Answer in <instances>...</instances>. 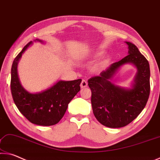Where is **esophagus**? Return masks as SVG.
Listing matches in <instances>:
<instances>
[{
	"instance_id": "1",
	"label": "esophagus",
	"mask_w": 160,
	"mask_h": 160,
	"mask_svg": "<svg viewBox=\"0 0 160 160\" xmlns=\"http://www.w3.org/2000/svg\"><path fill=\"white\" fill-rule=\"evenodd\" d=\"M87 86H88L87 82H86V81H85V80H82V83H81V84H80L81 88H84L86 87H87Z\"/></svg>"
}]
</instances>
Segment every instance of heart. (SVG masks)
Returning a JSON list of instances; mask_svg holds the SVG:
<instances>
[{
	"label": "heart",
	"mask_w": 160,
	"mask_h": 160,
	"mask_svg": "<svg viewBox=\"0 0 160 160\" xmlns=\"http://www.w3.org/2000/svg\"><path fill=\"white\" fill-rule=\"evenodd\" d=\"M102 54H103V52H96L95 53L93 54L88 59H89V60H91V61H92V60L98 59L99 57H101L102 55ZM108 63V60L105 59L103 61H102L100 63H98V64L95 65V66L93 67L92 71L95 73H100L103 69H105V68L106 67Z\"/></svg>",
	"instance_id": "1"
}]
</instances>
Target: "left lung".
Masks as SVG:
<instances>
[{
	"instance_id": "1",
	"label": "left lung",
	"mask_w": 160,
	"mask_h": 160,
	"mask_svg": "<svg viewBox=\"0 0 160 160\" xmlns=\"http://www.w3.org/2000/svg\"><path fill=\"white\" fill-rule=\"evenodd\" d=\"M125 43L128 56L112 64L99 77L88 80L94 116L102 125L112 128L124 127L135 119L145 107L150 96L149 62L134 44ZM127 63L137 69L131 88H121L111 82L120 67Z\"/></svg>"
}]
</instances>
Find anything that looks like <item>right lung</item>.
Masks as SVG:
<instances>
[{"label":"right lung","mask_w":160,"mask_h":160,"mask_svg":"<svg viewBox=\"0 0 160 160\" xmlns=\"http://www.w3.org/2000/svg\"><path fill=\"white\" fill-rule=\"evenodd\" d=\"M35 42H44L36 39ZM32 44H26L12 62L10 88L14 103L20 112L33 124L49 126L59 122L66 112L68 104L80 91L82 79L59 80L41 92L30 93L21 85L18 65L22 54Z\"/></svg>","instance_id":"right-lung-1"}]
</instances>
